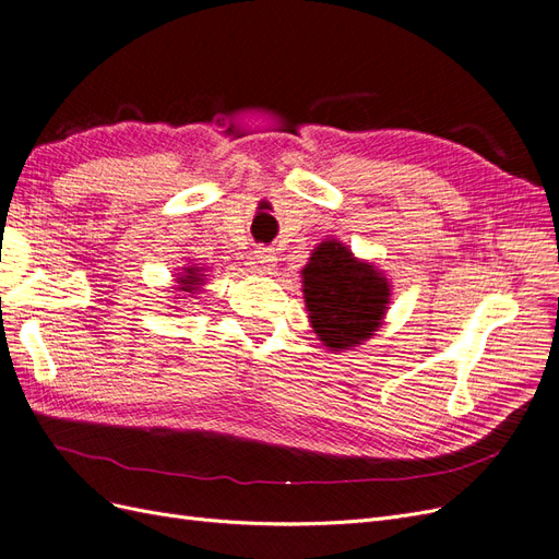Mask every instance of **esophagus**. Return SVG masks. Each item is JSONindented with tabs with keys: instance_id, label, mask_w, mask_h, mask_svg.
I'll return each instance as SVG.
<instances>
[{
	"instance_id": "obj_1",
	"label": "esophagus",
	"mask_w": 559,
	"mask_h": 559,
	"mask_svg": "<svg viewBox=\"0 0 559 559\" xmlns=\"http://www.w3.org/2000/svg\"><path fill=\"white\" fill-rule=\"evenodd\" d=\"M276 262H278V258H276V253H274V248L260 246V248L255 250V264H258V269H260L262 274H272L274 269H276Z\"/></svg>"
}]
</instances>
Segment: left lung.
Here are the masks:
<instances>
[{"instance_id":"8db88e82","label":"left lung","mask_w":559,"mask_h":559,"mask_svg":"<svg viewBox=\"0 0 559 559\" xmlns=\"http://www.w3.org/2000/svg\"><path fill=\"white\" fill-rule=\"evenodd\" d=\"M301 276L311 325L325 346H357L381 325L390 299L388 281L371 264L357 262L346 246L322 241Z\"/></svg>"}]
</instances>
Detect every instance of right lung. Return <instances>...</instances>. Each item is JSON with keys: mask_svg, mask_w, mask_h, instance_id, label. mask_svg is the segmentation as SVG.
<instances>
[{"mask_svg": "<svg viewBox=\"0 0 559 559\" xmlns=\"http://www.w3.org/2000/svg\"><path fill=\"white\" fill-rule=\"evenodd\" d=\"M197 272H200V269H197V266L186 269V276L178 278V283H181V285H178V290H181V293H194L197 285H202V278H200L202 274H197Z\"/></svg>", "mask_w": 559, "mask_h": 559, "instance_id": "obj_1", "label": "right lung"}]
</instances>
